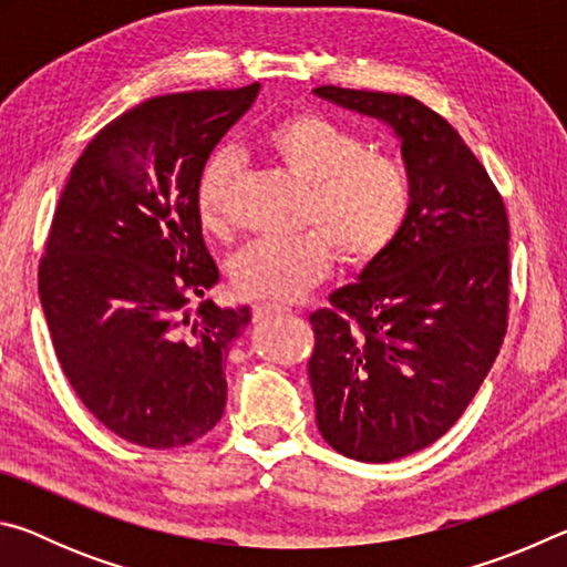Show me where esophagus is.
Masks as SVG:
<instances>
[{
    "mask_svg": "<svg viewBox=\"0 0 567 567\" xmlns=\"http://www.w3.org/2000/svg\"><path fill=\"white\" fill-rule=\"evenodd\" d=\"M285 312H290V310H287V307H282V305H270V302H260V305L252 307V315H255L257 322L277 318V315H285Z\"/></svg>",
    "mask_w": 567,
    "mask_h": 567,
    "instance_id": "34e87169",
    "label": "esophagus"
}]
</instances>
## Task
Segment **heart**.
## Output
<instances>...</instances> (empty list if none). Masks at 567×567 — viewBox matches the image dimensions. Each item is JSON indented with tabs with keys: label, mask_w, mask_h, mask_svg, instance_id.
<instances>
[{
	"label": "heart",
	"mask_w": 567,
	"mask_h": 567,
	"mask_svg": "<svg viewBox=\"0 0 567 567\" xmlns=\"http://www.w3.org/2000/svg\"><path fill=\"white\" fill-rule=\"evenodd\" d=\"M260 147L305 187L302 227L295 237H265L239 249L229 267L239 295L292 302L328 275L332 255L348 267L375 262L395 243L410 213V175L400 159L364 150L358 134L320 112L272 122ZM237 157L219 150L197 179V217L207 233L227 235Z\"/></svg>",
	"instance_id": "1"
}]
</instances>
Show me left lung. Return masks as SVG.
Segmentation results:
<instances>
[{
	"label": "left lung",
	"instance_id": "8db88e82",
	"mask_svg": "<svg viewBox=\"0 0 567 567\" xmlns=\"http://www.w3.org/2000/svg\"><path fill=\"white\" fill-rule=\"evenodd\" d=\"M315 94L395 130L410 175L405 225L360 280L310 315L307 362L322 437L390 463L443 437L501 352L511 223L501 192L453 124L408 94Z\"/></svg>",
	"mask_w": 567,
	"mask_h": 567
}]
</instances>
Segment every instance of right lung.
I'll use <instances>...</instances> for the list:
<instances>
[{
    "label": "right lung",
    "instance_id": "1",
    "mask_svg": "<svg viewBox=\"0 0 567 567\" xmlns=\"http://www.w3.org/2000/svg\"><path fill=\"white\" fill-rule=\"evenodd\" d=\"M257 92L260 82L177 92L120 114L74 162L54 209L40 260L54 354L84 408L127 443L189 445L225 412L223 368L249 307L205 300L219 272L195 195Z\"/></svg>",
    "mask_w": 567,
    "mask_h": 567
}]
</instances>
